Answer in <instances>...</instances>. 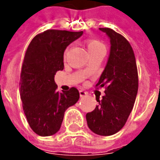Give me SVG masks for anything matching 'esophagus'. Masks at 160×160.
Returning a JSON list of instances; mask_svg holds the SVG:
<instances>
[{"label": "esophagus", "mask_w": 160, "mask_h": 160, "mask_svg": "<svg viewBox=\"0 0 160 160\" xmlns=\"http://www.w3.org/2000/svg\"><path fill=\"white\" fill-rule=\"evenodd\" d=\"M87 95V92H85V91H83V90H80V98L86 97Z\"/></svg>", "instance_id": "1"}]
</instances>
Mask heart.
<instances>
[{
    "mask_svg": "<svg viewBox=\"0 0 160 160\" xmlns=\"http://www.w3.org/2000/svg\"><path fill=\"white\" fill-rule=\"evenodd\" d=\"M86 45L89 54H92L99 50H104V45L97 40H89L86 42Z\"/></svg>",
    "mask_w": 160,
    "mask_h": 160,
    "instance_id": "obj_1",
    "label": "heart"
}]
</instances>
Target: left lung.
<instances>
[{
	"label": "left lung",
	"instance_id": "left-lung-1",
	"mask_svg": "<svg viewBox=\"0 0 160 160\" xmlns=\"http://www.w3.org/2000/svg\"><path fill=\"white\" fill-rule=\"evenodd\" d=\"M110 38L106 66L96 87H105L102 99L86 118L88 128L98 135H112L122 128L134 107L138 92V72L130 43L110 28H99Z\"/></svg>",
	"mask_w": 160,
	"mask_h": 160
}]
</instances>
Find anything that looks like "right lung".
<instances>
[{
  "mask_svg": "<svg viewBox=\"0 0 160 160\" xmlns=\"http://www.w3.org/2000/svg\"><path fill=\"white\" fill-rule=\"evenodd\" d=\"M83 32L47 30L37 35L26 49L20 74V98L30 127L40 136L58 132L64 112L80 98L75 87L56 91L55 74L64 68L63 54Z\"/></svg>",
  "mask_w": 160,
  "mask_h": 160,
  "instance_id": "add662e5",
  "label": "right lung"
}]
</instances>
